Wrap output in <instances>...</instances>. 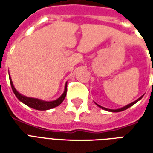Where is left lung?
<instances>
[{"label": "left lung", "mask_w": 153, "mask_h": 153, "mask_svg": "<svg viewBox=\"0 0 153 153\" xmlns=\"http://www.w3.org/2000/svg\"><path fill=\"white\" fill-rule=\"evenodd\" d=\"M143 97V96H141L139 98H138V99L136 100V101H134V102H133L129 103V104H128V105H126V106H125L124 107H121V108H119V109H108V108H106V107H103V106H100V105H98V104H97V106H99L100 108H102V109L103 110H106V111H111V112H120V111H125V110L128 109V108H129L130 106H132L133 105H134L135 103L138 102L139 100L142 99V97Z\"/></svg>", "instance_id": "left-lung-1"}]
</instances>
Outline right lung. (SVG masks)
<instances>
[{
	"label": "right lung",
	"instance_id": "add662e5",
	"mask_svg": "<svg viewBox=\"0 0 153 153\" xmlns=\"http://www.w3.org/2000/svg\"><path fill=\"white\" fill-rule=\"evenodd\" d=\"M9 78H10V82L12 90H13V92L15 93L16 97L21 102L25 104L26 106H29L31 108H33L35 110H38V111H47V110H50L54 108V107H56V106H58L60 104L62 103V102L65 99V97L66 96L67 83L65 85V90H64V93H62V95L59 98L54 100V101H49V102H47V101H43V100L38 99V98H33V97H28L24 96V95H22L21 93H19L17 90L15 89V86L13 84V82H12L11 78H10V75H9Z\"/></svg>",
	"mask_w": 153,
	"mask_h": 153
}]
</instances>
